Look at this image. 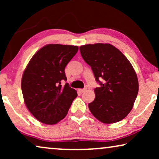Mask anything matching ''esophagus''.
<instances>
[{
  "label": "esophagus",
  "instance_id": "esophagus-1",
  "mask_svg": "<svg viewBox=\"0 0 159 159\" xmlns=\"http://www.w3.org/2000/svg\"><path fill=\"white\" fill-rule=\"evenodd\" d=\"M87 90V88H83V89H79V90H78V91H79V92L80 93H84V92H85V90Z\"/></svg>",
  "mask_w": 159,
  "mask_h": 159
}]
</instances>
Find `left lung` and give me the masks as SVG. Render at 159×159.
<instances>
[{
    "instance_id": "left-lung-1",
    "label": "left lung",
    "mask_w": 159,
    "mask_h": 159,
    "mask_svg": "<svg viewBox=\"0 0 159 159\" xmlns=\"http://www.w3.org/2000/svg\"><path fill=\"white\" fill-rule=\"evenodd\" d=\"M80 50L101 85L95 88V100L88 104L91 114L105 124L122 120L132 110L138 93V77L132 64L108 43L82 45Z\"/></svg>"
}]
</instances>
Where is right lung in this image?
Returning a JSON list of instances; mask_svg holds the SVG:
<instances>
[{
    "mask_svg": "<svg viewBox=\"0 0 159 159\" xmlns=\"http://www.w3.org/2000/svg\"><path fill=\"white\" fill-rule=\"evenodd\" d=\"M78 51L75 45L49 44L40 48L23 73L21 91L30 113L40 122L55 125L66 116L74 99L75 89L66 81L65 67Z\"/></svg>",
    "mask_w": 159,
    "mask_h": 159,
    "instance_id": "add662e5",
    "label": "right lung"
}]
</instances>
